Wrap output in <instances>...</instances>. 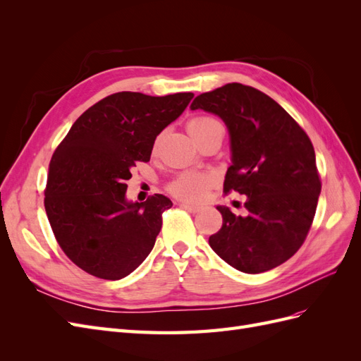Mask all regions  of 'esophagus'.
<instances>
[{"mask_svg":"<svg viewBox=\"0 0 361 361\" xmlns=\"http://www.w3.org/2000/svg\"><path fill=\"white\" fill-rule=\"evenodd\" d=\"M180 207H183V209H187L192 214H197V212L202 211L200 206H194V204H190V203H180Z\"/></svg>","mask_w":361,"mask_h":361,"instance_id":"esophagus-1","label":"esophagus"}]
</instances>
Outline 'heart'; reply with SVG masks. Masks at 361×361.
I'll use <instances>...</instances> for the list:
<instances>
[{"instance_id":"b5f03b06","label":"heart","mask_w":361,"mask_h":361,"mask_svg":"<svg viewBox=\"0 0 361 361\" xmlns=\"http://www.w3.org/2000/svg\"><path fill=\"white\" fill-rule=\"evenodd\" d=\"M214 123H216V120L211 117H203V116L192 117L188 120L187 129L191 135H195ZM214 183H215V178L209 173L185 171L174 178V180L170 183L169 190L173 195H176V197L180 200L197 203L206 199V195L212 188Z\"/></svg>"}]
</instances>
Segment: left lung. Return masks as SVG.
I'll use <instances>...</instances> for the list:
<instances>
[{"label": "left lung", "instance_id": "left-lung-1", "mask_svg": "<svg viewBox=\"0 0 361 361\" xmlns=\"http://www.w3.org/2000/svg\"><path fill=\"white\" fill-rule=\"evenodd\" d=\"M190 108L227 126L232 166L224 191L247 195L245 215L216 206L223 226L209 236L211 248L247 274L281 265L302 245L321 194L310 138L274 99L238 82L199 94Z\"/></svg>", "mask_w": 361, "mask_h": 361}]
</instances>
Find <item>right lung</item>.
<instances>
[{
    "label": "right lung",
    "mask_w": 361,
    "mask_h": 361,
    "mask_svg": "<svg viewBox=\"0 0 361 361\" xmlns=\"http://www.w3.org/2000/svg\"><path fill=\"white\" fill-rule=\"evenodd\" d=\"M192 93L120 92L82 113L54 152L45 209L61 250L89 274L120 280L149 256L173 206L162 194L126 199L130 169L147 162L157 137L188 106Z\"/></svg>",
    "instance_id": "right-lung-1"
}]
</instances>
